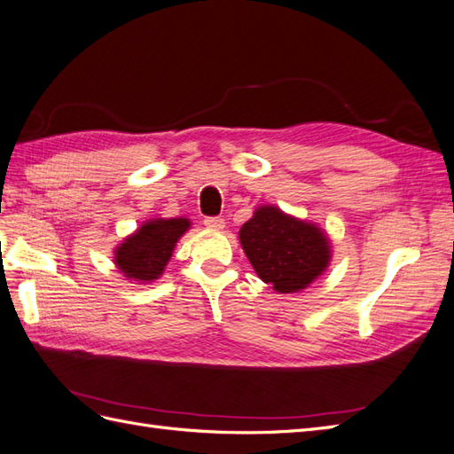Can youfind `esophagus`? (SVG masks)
Returning a JSON list of instances; mask_svg holds the SVG:
<instances>
[{
	"mask_svg": "<svg viewBox=\"0 0 454 454\" xmlns=\"http://www.w3.org/2000/svg\"><path fill=\"white\" fill-rule=\"evenodd\" d=\"M203 224H205L207 228H213V230H223V228H224V218H220V216H207V218L203 220Z\"/></svg>",
	"mask_w": 454,
	"mask_h": 454,
	"instance_id": "1",
	"label": "esophagus"
}]
</instances>
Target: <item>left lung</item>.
<instances>
[{
    "mask_svg": "<svg viewBox=\"0 0 454 454\" xmlns=\"http://www.w3.org/2000/svg\"><path fill=\"white\" fill-rule=\"evenodd\" d=\"M239 241L261 280L280 294L305 289L330 261L326 236L276 207L257 208L241 226Z\"/></svg>",
    "mask_w": 454,
    "mask_h": 454,
    "instance_id": "8db88e82",
    "label": "left lung"
}]
</instances>
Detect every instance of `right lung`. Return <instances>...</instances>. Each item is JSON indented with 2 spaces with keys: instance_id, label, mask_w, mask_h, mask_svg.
<instances>
[{
  "instance_id": "1",
  "label": "right lung",
  "mask_w": 454,
  "mask_h": 454,
  "mask_svg": "<svg viewBox=\"0 0 454 454\" xmlns=\"http://www.w3.org/2000/svg\"><path fill=\"white\" fill-rule=\"evenodd\" d=\"M190 228L188 218H155L145 223L134 236L124 239L114 253V262L124 276L151 282L165 270L176 241Z\"/></svg>"
}]
</instances>
